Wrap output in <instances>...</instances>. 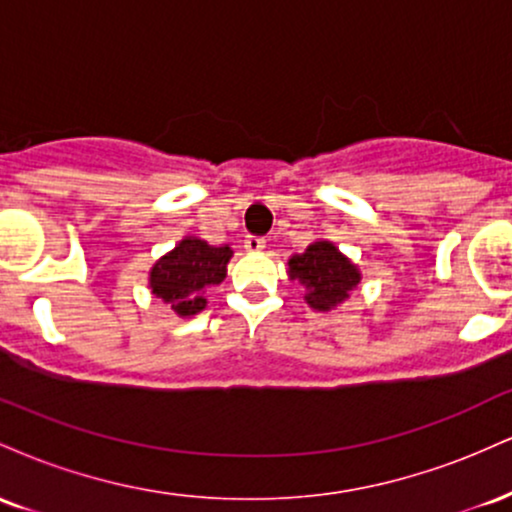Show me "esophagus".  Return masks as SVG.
I'll return each mask as SVG.
<instances>
[{
	"label": "esophagus",
	"mask_w": 512,
	"mask_h": 512,
	"mask_svg": "<svg viewBox=\"0 0 512 512\" xmlns=\"http://www.w3.org/2000/svg\"><path fill=\"white\" fill-rule=\"evenodd\" d=\"M264 248V238L262 236H248L245 238V250L248 252H260Z\"/></svg>",
	"instance_id": "34e87169"
}]
</instances>
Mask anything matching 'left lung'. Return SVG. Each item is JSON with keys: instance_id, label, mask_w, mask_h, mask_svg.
<instances>
[{"instance_id": "left-lung-1", "label": "left lung", "mask_w": 512, "mask_h": 512, "mask_svg": "<svg viewBox=\"0 0 512 512\" xmlns=\"http://www.w3.org/2000/svg\"><path fill=\"white\" fill-rule=\"evenodd\" d=\"M289 274L308 289L305 301L315 310H330L342 303L361 279L354 264L327 240H317L301 255H293L289 260Z\"/></svg>"}]
</instances>
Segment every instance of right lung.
<instances>
[{"label": "right lung", "instance_id": "right-lung-1", "mask_svg": "<svg viewBox=\"0 0 512 512\" xmlns=\"http://www.w3.org/2000/svg\"><path fill=\"white\" fill-rule=\"evenodd\" d=\"M233 250L228 245L214 248L197 238H185L175 250L161 257L151 269V291L170 303L178 315H197L207 305L209 286L226 279V264Z\"/></svg>", "mask_w": 512, "mask_h": 512}]
</instances>
